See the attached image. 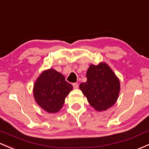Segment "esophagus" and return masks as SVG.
I'll return each instance as SVG.
<instances>
[{
  "instance_id": "34e87169",
  "label": "esophagus",
  "mask_w": 149,
  "mask_h": 149,
  "mask_svg": "<svg viewBox=\"0 0 149 149\" xmlns=\"http://www.w3.org/2000/svg\"><path fill=\"white\" fill-rule=\"evenodd\" d=\"M73 86L75 89H77L78 88H79V84H76V83H75V84H73Z\"/></svg>"
}]
</instances>
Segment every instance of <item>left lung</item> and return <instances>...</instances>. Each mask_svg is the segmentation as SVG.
<instances>
[{
	"label": "left lung",
	"instance_id": "1",
	"mask_svg": "<svg viewBox=\"0 0 149 149\" xmlns=\"http://www.w3.org/2000/svg\"><path fill=\"white\" fill-rule=\"evenodd\" d=\"M86 78V82L80 84L79 88L89 104L98 112L112 107L118 100L120 84L111 67L105 62L91 64Z\"/></svg>",
	"mask_w": 149,
	"mask_h": 149
}]
</instances>
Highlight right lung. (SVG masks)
<instances>
[{
    "label": "right lung",
    "instance_id": "right-lung-1",
    "mask_svg": "<svg viewBox=\"0 0 149 149\" xmlns=\"http://www.w3.org/2000/svg\"><path fill=\"white\" fill-rule=\"evenodd\" d=\"M63 74L54 68L44 70L36 80L33 88L34 99L42 109L56 113L62 109L65 99L73 90Z\"/></svg>",
    "mask_w": 149,
    "mask_h": 149
}]
</instances>
